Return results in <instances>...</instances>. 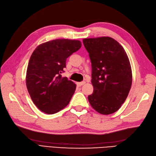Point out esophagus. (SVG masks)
<instances>
[{"label": "esophagus", "instance_id": "esophagus-1", "mask_svg": "<svg viewBox=\"0 0 156 156\" xmlns=\"http://www.w3.org/2000/svg\"><path fill=\"white\" fill-rule=\"evenodd\" d=\"M85 83H86V82H84V81L80 82H77V85L78 86V87H81V86L84 85Z\"/></svg>", "mask_w": 156, "mask_h": 156}]
</instances>
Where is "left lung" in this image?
Segmentation results:
<instances>
[{"label":"left lung","instance_id":"obj_1","mask_svg":"<svg viewBox=\"0 0 156 156\" xmlns=\"http://www.w3.org/2000/svg\"><path fill=\"white\" fill-rule=\"evenodd\" d=\"M83 44L92 63L93 93L88 97L91 107L102 115L121 108L132 84L130 62L124 48L113 38H85Z\"/></svg>","mask_w":156,"mask_h":156}]
</instances>
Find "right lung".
<instances>
[{
  "label": "right lung",
  "instance_id": "add662e5",
  "mask_svg": "<svg viewBox=\"0 0 156 156\" xmlns=\"http://www.w3.org/2000/svg\"><path fill=\"white\" fill-rule=\"evenodd\" d=\"M79 40L58 39L39 45L29 59L26 85L32 101L46 114H54L67 106L76 85L60 74L69 55L78 51Z\"/></svg>",
  "mask_w": 156,
  "mask_h": 156
}]
</instances>
